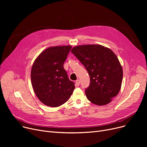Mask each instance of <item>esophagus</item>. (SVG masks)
Wrapping results in <instances>:
<instances>
[{"instance_id": "1", "label": "esophagus", "mask_w": 147, "mask_h": 147, "mask_svg": "<svg viewBox=\"0 0 147 147\" xmlns=\"http://www.w3.org/2000/svg\"><path fill=\"white\" fill-rule=\"evenodd\" d=\"M80 80L79 79L77 80L76 81V84L77 86H79V84H80Z\"/></svg>"}]
</instances>
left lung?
Listing matches in <instances>:
<instances>
[{"label":"left lung","mask_w":147,"mask_h":147,"mask_svg":"<svg viewBox=\"0 0 147 147\" xmlns=\"http://www.w3.org/2000/svg\"><path fill=\"white\" fill-rule=\"evenodd\" d=\"M71 52L86 68L90 84L85 89L89 101L98 105L110 103L120 90L123 69L115 53L99 45H80Z\"/></svg>","instance_id":"8db88e82"}]
</instances>
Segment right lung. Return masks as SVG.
Here are the masks:
<instances>
[{
	"label": "right lung",
	"mask_w": 147,
	"mask_h": 147,
	"mask_svg": "<svg viewBox=\"0 0 147 147\" xmlns=\"http://www.w3.org/2000/svg\"><path fill=\"white\" fill-rule=\"evenodd\" d=\"M71 46L50 47L35 59L31 71L33 89L45 105L57 107L66 102L75 88L69 80L64 63Z\"/></svg>",
	"instance_id": "1"
}]
</instances>
